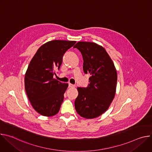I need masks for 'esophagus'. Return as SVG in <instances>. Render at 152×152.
I'll return each instance as SVG.
<instances>
[{"mask_svg": "<svg viewBox=\"0 0 152 152\" xmlns=\"http://www.w3.org/2000/svg\"><path fill=\"white\" fill-rule=\"evenodd\" d=\"M69 86L70 88H75V85H73V84H72L70 83H69Z\"/></svg>", "mask_w": 152, "mask_h": 152, "instance_id": "1", "label": "esophagus"}]
</instances>
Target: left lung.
Listing matches in <instances>:
<instances>
[{
    "instance_id": "1",
    "label": "left lung",
    "mask_w": 152,
    "mask_h": 152,
    "mask_svg": "<svg viewBox=\"0 0 152 152\" xmlns=\"http://www.w3.org/2000/svg\"><path fill=\"white\" fill-rule=\"evenodd\" d=\"M73 48H77L82 55L84 73L90 75L87 87H77L75 109L83 118H96L108 109L114 98L117 71L102 46L94 42L80 41Z\"/></svg>"
}]
</instances>
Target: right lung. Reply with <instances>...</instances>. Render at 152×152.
Listing matches in <instances>:
<instances>
[{
	"label": "right lung",
	"instance_id": "right-lung-1",
	"mask_svg": "<svg viewBox=\"0 0 152 152\" xmlns=\"http://www.w3.org/2000/svg\"><path fill=\"white\" fill-rule=\"evenodd\" d=\"M76 42L53 40L42 45L31 61L25 76V90L34 109L43 116L56 114L68 83L53 79L66 51Z\"/></svg>",
	"mask_w": 152,
	"mask_h": 152
}]
</instances>
